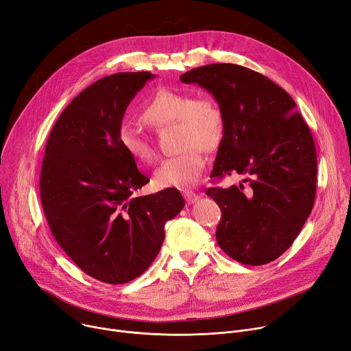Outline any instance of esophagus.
<instances>
[{
  "instance_id": "esophagus-1",
  "label": "esophagus",
  "mask_w": 351,
  "mask_h": 351,
  "mask_svg": "<svg viewBox=\"0 0 351 351\" xmlns=\"http://www.w3.org/2000/svg\"><path fill=\"white\" fill-rule=\"evenodd\" d=\"M182 197H184L185 201H187V204H193V202H195V201L199 198L198 194H195V193H193V191H190V190L182 191Z\"/></svg>"
}]
</instances>
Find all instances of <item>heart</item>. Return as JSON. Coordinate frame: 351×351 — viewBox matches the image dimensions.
<instances>
[{"label": "heart", "mask_w": 351, "mask_h": 351, "mask_svg": "<svg viewBox=\"0 0 351 351\" xmlns=\"http://www.w3.org/2000/svg\"><path fill=\"white\" fill-rule=\"evenodd\" d=\"M140 120L153 130L176 125L178 147L182 152L161 161L154 173L160 189H185L197 184L204 167V150H215L223 137L225 117L218 103L208 97L160 89L152 95L140 112ZM120 149L138 164H150L156 158L152 141L130 125L117 132Z\"/></svg>", "instance_id": "1"}]
</instances>
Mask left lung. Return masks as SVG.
I'll list each match as a JSON object with an SVG mask.
<instances>
[{"instance_id": "1", "label": "left lung", "mask_w": 351, "mask_h": 351, "mask_svg": "<svg viewBox=\"0 0 351 351\" xmlns=\"http://www.w3.org/2000/svg\"><path fill=\"white\" fill-rule=\"evenodd\" d=\"M180 79L213 93L225 117L210 177H245L238 187L207 190L222 213L219 248L245 265L275 261L313 208L317 157L311 129L291 95L252 69L211 64Z\"/></svg>"}]
</instances>
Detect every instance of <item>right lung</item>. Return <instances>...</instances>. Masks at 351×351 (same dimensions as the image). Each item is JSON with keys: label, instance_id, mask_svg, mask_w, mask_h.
Masks as SVG:
<instances>
[{"label": "right lung", "instance_id": "1", "mask_svg": "<svg viewBox=\"0 0 351 351\" xmlns=\"http://www.w3.org/2000/svg\"><path fill=\"white\" fill-rule=\"evenodd\" d=\"M154 75L120 72L96 80L60 113L39 178L53 238L86 275L128 283L153 263L164 225L184 207L178 190L133 197L150 180L117 143L123 116Z\"/></svg>", "mask_w": 351, "mask_h": 351}]
</instances>
